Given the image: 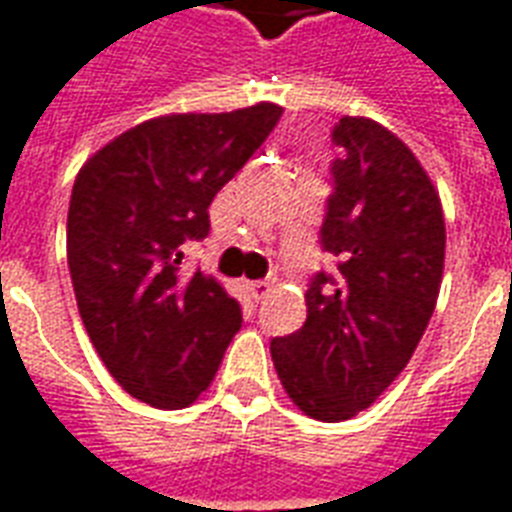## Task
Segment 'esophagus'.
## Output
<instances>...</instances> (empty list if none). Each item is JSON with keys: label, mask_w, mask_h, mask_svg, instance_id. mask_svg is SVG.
Listing matches in <instances>:
<instances>
[{"label": "esophagus", "mask_w": 512, "mask_h": 512, "mask_svg": "<svg viewBox=\"0 0 512 512\" xmlns=\"http://www.w3.org/2000/svg\"><path fill=\"white\" fill-rule=\"evenodd\" d=\"M248 289H251V294L256 297V300H264V297L270 294L272 281H251L248 283Z\"/></svg>", "instance_id": "obj_1"}]
</instances>
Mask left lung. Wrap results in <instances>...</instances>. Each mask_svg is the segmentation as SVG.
<instances>
[{
	"label": "left lung",
	"mask_w": 512,
	"mask_h": 512,
	"mask_svg": "<svg viewBox=\"0 0 512 512\" xmlns=\"http://www.w3.org/2000/svg\"><path fill=\"white\" fill-rule=\"evenodd\" d=\"M333 141L319 242L338 272L313 275L305 324L270 343L289 398L324 423L368 409L404 371L445 270L442 201L412 149L365 117H343Z\"/></svg>",
	"instance_id": "8db88e82"
}]
</instances>
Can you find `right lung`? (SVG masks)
<instances>
[{"label":"right lung","mask_w":512,"mask_h":512,"mask_svg":"<svg viewBox=\"0 0 512 512\" xmlns=\"http://www.w3.org/2000/svg\"><path fill=\"white\" fill-rule=\"evenodd\" d=\"M283 108L171 114L125 130L78 171L67 267L89 341L122 390L155 409L193 404L242 324L240 302L185 245L210 234V204L278 125Z\"/></svg>","instance_id":"1"}]
</instances>
